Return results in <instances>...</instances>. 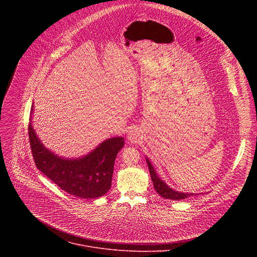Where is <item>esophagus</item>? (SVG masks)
<instances>
[{"instance_id":"obj_1","label":"esophagus","mask_w":257,"mask_h":257,"mask_svg":"<svg viewBox=\"0 0 257 257\" xmlns=\"http://www.w3.org/2000/svg\"><path fill=\"white\" fill-rule=\"evenodd\" d=\"M140 138V134L137 130H131L129 133H128V140L131 142V143H136L138 142Z\"/></svg>"}]
</instances>
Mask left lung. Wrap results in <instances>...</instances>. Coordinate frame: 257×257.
I'll return each mask as SVG.
<instances>
[{
  "label": "left lung",
  "instance_id": "1",
  "mask_svg": "<svg viewBox=\"0 0 257 257\" xmlns=\"http://www.w3.org/2000/svg\"><path fill=\"white\" fill-rule=\"evenodd\" d=\"M146 163H148L149 169H150V173H151V177L154 183L155 189L157 190V192L164 198L166 199H172V200H182L185 199L189 196L194 195V193H184V192H178L173 190L172 188H170L166 183L160 179V177L158 176V174L156 173L153 165L151 164V162L149 161V159L146 158Z\"/></svg>",
  "mask_w": 257,
  "mask_h": 257
}]
</instances>
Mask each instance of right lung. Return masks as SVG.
Here are the masks:
<instances>
[{
    "mask_svg": "<svg viewBox=\"0 0 257 257\" xmlns=\"http://www.w3.org/2000/svg\"><path fill=\"white\" fill-rule=\"evenodd\" d=\"M28 134L35 166L62 190L86 199L100 197L111 188L115 160L124 146L123 137L104 140L82 158L64 159L42 143L35 134L31 119Z\"/></svg>",
    "mask_w": 257,
    "mask_h": 257,
    "instance_id": "right-lung-1",
    "label": "right lung"
}]
</instances>
